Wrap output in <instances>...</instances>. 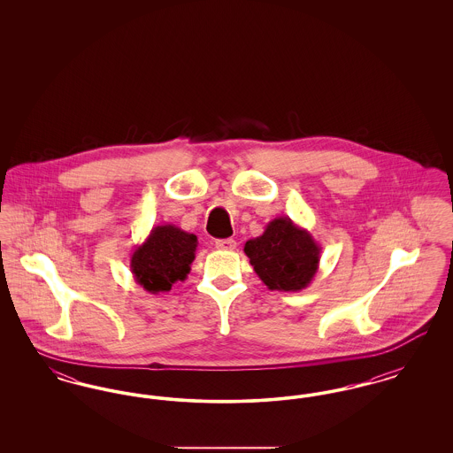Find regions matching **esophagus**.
<instances>
[{
	"label": "esophagus",
	"instance_id": "obj_1",
	"mask_svg": "<svg viewBox=\"0 0 453 453\" xmlns=\"http://www.w3.org/2000/svg\"><path fill=\"white\" fill-rule=\"evenodd\" d=\"M216 248L222 251H233V250H236V241L234 239H217Z\"/></svg>",
	"mask_w": 453,
	"mask_h": 453
}]
</instances>
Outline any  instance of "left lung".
Masks as SVG:
<instances>
[{
  "instance_id": "1",
  "label": "left lung",
  "mask_w": 453,
  "mask_h": 453,
  "mask_svg": "<svg viewBox=\"0 0 453 453\" xmlns=\"http://www.w3.org/2000/svg\"><path fill=\"white\" fill-rule=\"evenodd\" d=\"M244 253L270 290L299 292L318 273L321 246L290 217H277L261 236L246 241Z\"/></svg>"
}]
</instances>
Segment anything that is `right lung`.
Instances as JSON below:
<instances>
[{
    "label": "right lung",
    "instance_id": "right-lung-1",
    "mask_svg": "<svg viewBox=\"0 0 453 453\" xmlns=\"http://www.w3.org/2000/svg\"><path fill=\"white\" fill-rule=\"evenodd\" d=\"M196 236L174 224L154 226L142 244L130 255V272L146 292H170L173 283L190 273L196 251Z\"/></svg>",
    "mask_w": 453,
    "mask_h": 453
}]
</instances>
